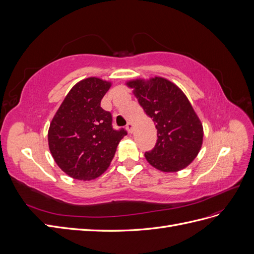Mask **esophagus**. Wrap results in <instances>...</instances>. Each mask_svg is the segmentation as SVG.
<instances>
[{
	"instance_id": "obj_1",
	"label": "esophagus",
	"mask_w": 254,
	"mask_h": 254,
	"mask_svg": "<svg viewBox=\"0 0 254 254\" xmlns=\"http://www.w3.org/2000/svg\"><path fill=\"white\" fill-rule=\"evenodd\" d=\"M126 129H127V131L129 133H131L133 131V124H132V123H128L127 126H126Z\"/></svg>"
}]
</instances>
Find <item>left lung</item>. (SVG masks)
Instances as JSON below:
<instances>
[{
  "label": "left lung",
  "mask_w": 254,
  "mask_h": 254,
  "mask_svg": "<svg viewBox=\"0 0 254 254\" xmlns=\"http://www.w3.org/2000/svg\"><path fill=\"white\" fill-rule=\"evenodd\" d=\"M146 114L156 123L158 140L145 152L149 164L162 172H178L191 163L202 145L203 128L183 92L165 78L129 81Z\"/></svg>",
  "instance_id": "8db88e82"
}]
</instances>
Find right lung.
Instances as JSON below:
<instances>
[{"label": "right lung", "mask_w": 254, "mask_h": 254, "mask_svg": "<svg viewBox=\"0 0 254 254\" xmlns=\"http://www.w3.org/2000/svg\"><path fill=\"white\" fill-rule=\"evenodd\" d=\"M111 83L90 77L76 83L52 120L49 147L57 165L74 179L101 176L112 161L124 128L112 126V115L101 102Z\"/></svg>", "instance_id": "1"}]
</instances>
